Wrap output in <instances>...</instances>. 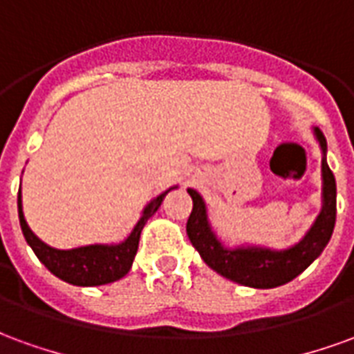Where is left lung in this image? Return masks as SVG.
<instances>
[{"label": "left lung", "instance_id": "left-lung-1", "mask_svg": "<svg viewBox=\"0 0 354 354\" xmlns=\"http://www.w3.org/2000/svg\"><path fill=\"white\" fill-rule=\"evenodd\" d=\"M313 134L322 151V207L311 227L297 243L288 248H271L261 245H223V241L208 220V207L197 189H187L193 199V210L185 231L201 254L203 261L216 273L250 288H277L304 273L326 248L335 225V178L326 162V138L319 129Z\"/></svg>", "mask_w": 354, "mask_h": 354}]
</instances>
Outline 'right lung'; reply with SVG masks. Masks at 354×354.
Segmentation results:
<instances>
[{
	"instance_id": "1",
	"label": "right lung",
	"mask_w": 354,
	"mask_h": 354,
	"mask_svg": "<svg viewBox=\"0 0 354 354\" xmlns=\"http://www.w3.org/2000/svg\"><path fill=\"white\" fill-rule=\"evenodd\" d=\"M178 185L170 187L161 195H157L147 203L138 222L132 227V231L127 235L121 243H111V245H87L77 246V248H68L60 250L55 246H49L43 243L41 239L30 230L24 212H22V193L19 189V220L24 239L37 256V260L49 269L50 273L62 279L64 282H70L73 286H100V284H109L119 279H123L124 274L131 271L132 261L138 250L140 233L144 230L146 222L159 210L162 199L167 197V193L176 189Z\"/></svg>"
}]
</instances>
